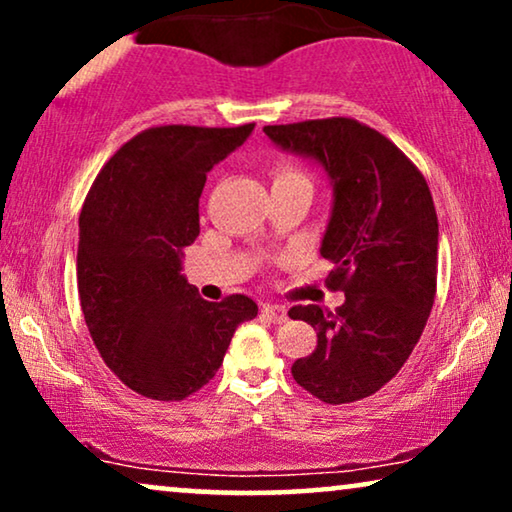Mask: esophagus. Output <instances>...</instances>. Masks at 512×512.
Here are the masks:
<instances>
[{
    "label": "esophagus",
    "instance_id": "34e87169",
    "mask_svg": "<svg viewBox=\"0 0 512 512\" xmlns=\"http://www.w3.org/2000/svg\"><path fill=\"white\" fill-rule=\"evenodd\" d=\"M263 314L272 321V324H282V321L289 319L284 305H263Z\"/></svg>",
    "mask_w": 512,
    "mask_h": 512
}]
</instances>
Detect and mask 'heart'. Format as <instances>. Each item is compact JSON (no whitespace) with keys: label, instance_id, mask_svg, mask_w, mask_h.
Listing matches in <instances>:
<instances>
[{"label":"heart","instance_id":"b5f03b06","mask_svg":"<svg viewBox=\"0 0 512 512\" xmlns=\"http://www.w3.org/2000/svg\"><path fill=\"white\" fill-rule=\"evenodd\" d=\"M303 174L293 170V167H277L275 170V181H284V179H300Z\"/></svg>","mask_w":512,"mask_h":512}]
</instances>
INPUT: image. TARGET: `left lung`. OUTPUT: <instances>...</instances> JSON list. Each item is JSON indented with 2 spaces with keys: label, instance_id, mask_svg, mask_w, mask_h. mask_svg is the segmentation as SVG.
Here are the masks:
<instances>
[{
  "label": "left lung",
  "instance_id": "1",
  "mask_svg": "<svg viewBox=\"0 0 512 512\" xmlns=\"http://www.w3.org/2000/svg\"><path fill=\"white\" fill-rule=\"evenodd\" d=\"M270 142L312 160L333 188L321 256L335 263V312L291 307L317 331V347L291 366L324 403H354L382 389L415 349L438 275V216L422 172L380 132L354 118L265 125Z\"/></svg>",
  "mask_w": 512,
  "mask_h": 512
}]
</instances>
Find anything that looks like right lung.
Instances as JSON below:
<instances>
[{
	"mask_svg": "<svg viewBox=\"0 0 512 512\" xmlns=\"http://www.w3.org/2000/svg\"><path fill=\"white\" fill-rule=\"evenodd\" d=\"M240 128L160 125L123 144L97 174L79 216L76 279L86 326L121 382L153 401H181L212 380L247 296L202 300L184 247L200 233L207 172L247 142Z\"/></svg>",
	"mask_w": 512,
	"mask_h": 512,
	"instance_id": "right-lung-1",
	"label": "right lung"
}]
</instances>
